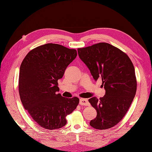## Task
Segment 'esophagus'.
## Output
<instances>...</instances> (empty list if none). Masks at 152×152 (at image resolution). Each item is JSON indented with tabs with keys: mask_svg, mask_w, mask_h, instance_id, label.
Wrapping results in <instances>:
<instances>
[{
	"mask_svg": "<svg viewBox=\"0 0 152 152\" xmlns=\"http://www.w3.org/2000/svg\"><path fill=\"white\" fill-rule=\"evenodd\" d=\"M79 103H80V105H83V106H88V105H89V103L88 99H84V98H80Z\"/></svg>",
	"mask_w": 152,
	"mask_h": 152,
	"instance_id": "34e87169",
	"label": "esophagus"
}]
</instances>
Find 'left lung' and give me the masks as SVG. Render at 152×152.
Here are the masks:
<instances>
[{"label":"left lung","instance_id":"1","mask_svg":"<svg viewBox=\"0 0 152 152\" xmlns=\"http://www.w3.org/2000/svg\"><path fill=\"white\" fill-rule=\"evenodd\" d=\"M77 50L94 79H102L105 89L103 98L89 99L97 112L90 125L99 130L113 127L125 116L135 96L137 82L134 65L125 53L108 43Z\"/></svg>","mask_w":152,"mask_h":152}]
</instances>
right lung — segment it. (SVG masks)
I'll use <instances>...</instances> for the list:
<instances>
[{"instance_id": "right-lung-1", "label": "right lung", "mask_w": 152, "mask_h": 152, "mask_svg": "<svg viewBox=\"0 0 152 152\" xmlns=\"http://www.w3.org/2000/svg\"><path fill=\"white\" fill-rule=\"evenodd\" d=\"M77 55L75 49L45 44L31 50L21 64L19 94L21 103L35 122L45 129L65 126L66 117L79 103L77 97L66 98L58 93V80Z\"/></svg>"}]
</instances>
